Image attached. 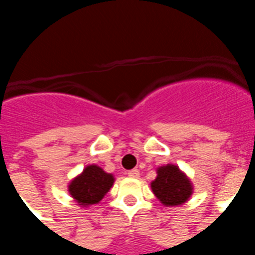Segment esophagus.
Here are the masks:
<instances>
[{
    "mask_svg": "<svg viewBox=\"0 0 255 255\" xmlns=\"http://www.w3.org/2000/svg\"><path fill=\"white\" fill-rule=\"evenodd\" d=\"M127 175H128V176H129V177H132V179H138L139 175H140V173H139L138 169H132V171L128 172Z\"/></svg>",
    "mask_w": 255,
    "mask_h": 255,
    "instance_id": "1",
    "label": "esophagus"
}]
</instances>
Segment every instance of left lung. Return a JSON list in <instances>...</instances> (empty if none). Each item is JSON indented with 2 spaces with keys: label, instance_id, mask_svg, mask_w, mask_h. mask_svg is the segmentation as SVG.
I'll list each match as a JSON object with an SVG mask.
<instances>
[{
  "label": "left lung",
  "instance_id": "1",
  "mask_svg": "<svg viewBox=\"0 0 255 255\" xmlns=\"http://www.w3.org/2000/svg\"><path fill=\"white\" fill-rule=\"evenodd\" d=\"M150 186L164 206H180L186 203L194 190L187 175L173 164L157 168V177Z\"/></svg>",
  "mask_w": 255,
  "mask_h": 255
}]
</instances>
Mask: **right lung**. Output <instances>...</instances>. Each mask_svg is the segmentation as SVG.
Instances as JSON below:
<instances>
[{
	"label": "right lung",
	"instance_id": "obj_1",
	"mask_svg": "<svg viewBox=\"0 0 255 255\" xmlns=\"http://www.w3.org/2000/svg\"><path fill=\"white\" fill-rule=\"evenodd\" d=\"M113 183L115 176L112 173H106L101 166L93 164L86 166L80 175L71 180L68 191L78 205L89 208L105 197Z\"/></svg>",
	"mask_w": 255,
	"mask_h": 255
}]
</instances>
